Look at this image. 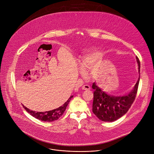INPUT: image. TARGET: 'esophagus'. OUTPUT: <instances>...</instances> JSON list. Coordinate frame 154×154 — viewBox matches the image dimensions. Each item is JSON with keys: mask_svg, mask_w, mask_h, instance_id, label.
<instances>
[{"mask_svg": "<svg viewBox=\"0 0 154 154\" xmlns=\"http://www.w3.org/2000/svg\"><path fill=\"white\" fill-rule=\"evenodd\" d=\"M90 89H91V87L88 85H85L82 87V89H83V90H86L87 91V90H90Z\"/></svg>", "mask_w": 154, "mask_h": 154, "instance_id": "1", "label": "esophagus"}]
</instances>
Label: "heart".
<instances>
[{"label":"heart","mask_w":154,"mask_h":154,"mask_svg":"<svg viewBox=\"0 0 154 154\" xmlns=\"http://www.w3.org/2000/svg\"><path fill=\"white\" fill-rule=\"evenodd\" d=\"M100 55L97 53H91L88 54L85 56L80 62V66L81 67L84 69H86L89 68L93 65L95 63V62L99 59Z\"/></svg>","instance_id":"heart-1"}]
</instances>
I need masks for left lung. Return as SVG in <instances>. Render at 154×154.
<instances>
[{"mask_svg": "<svg viewBox=\"0 0 154 154\" xmlns=\"http://www.w3.org/2000/svg\"><path fill=\"white\" fill-rule=\"evenodd\" d=\"M138 72L140 71V62L137 57ZM140 77L132 90L125 95L116 96L109 95L100 88L95 83H93L92 88L94 91L92 104L93 113L101 121L112 122L124 116L131 108L135 100Z\"/></svg>", "mask_w": 154, "mask_h": 154, "instance_id": "obj_1", "label": "left lung"}]
</instances>
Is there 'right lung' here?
<instances>
[{
	"mask_svg": "<svg viewBox=\"0 0 154 154\" xmlns=\"http://www.w3.org/2000/svg\"><path fill=\"white\" fill-rule=\"evenodd\" d=\"M73 97V96H71L68 100H67V101H66L65 103L62 105V106H60L59 108L51 110L49 111H45V112H35V111H31L30 109H28L26 107H25V106L23 105V108L25 109V110L29 113L32 116H33L34 117H35L37 119H38L40 120L43 121V122H53V121H55L57 120V119H59L64 113L69 102L70 101L71 99Z\"/></svg>",
	"mask_w": 154,
	"mask_h": 154,
	"instance_id": "1",
	"label": "right lung"
}]
</instances>
